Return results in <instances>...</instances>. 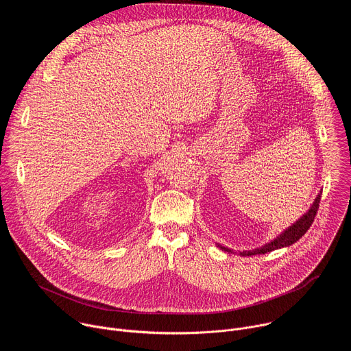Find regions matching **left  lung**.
Masks as SVG:
<instances>
[{
  "label": "left lung",
  "mask_w": 351,
  "mask_h": 351,
  "mask_svg": "<svg viewBox=\"0 0 351 351\" xmlns=\"http://www.w3.org/2000/svg\"><path fill=\"white\" fill-rule=\"evenodd\" d=\"M319 202H321V195L318 194V197L315 198V202L313 204V207L308 210L307 214H304L302 218H300L294 225H291L289 229H286L280 236H278L275 240H272L271 243L263 245L261 248H256L253 250V252H243L240 253V256L245 257V256H257V254H265V253H269L272 252V250H276V248H280V247H287V245H291L293 243H295L300 237H303L304 233L310 229V226L313 225L314 222V218L317 215V211L319 208ZM222 250H225V252H229V248H225V247H221Z\"/></svg>",
  "instance_id": "obj_1"
}]
</instances>
